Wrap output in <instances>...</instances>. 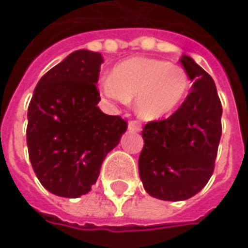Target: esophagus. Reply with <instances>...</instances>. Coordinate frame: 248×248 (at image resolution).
Wrapping results in <instances>:
<instances>
[{"label":"esophagus","mask_w":248,"mask_h":248,"mask_svg":"<svg viewBox=\"0 0 248 248\" xmlns=\"http://www.w3.org/2000/svg\"><path fill=\"white\" fill-rule=\"evenodd\" d=\"M128 130L132 131V132H140V131L142 130V125H141V123H140V121H137V120H131L130 123H128Z\"/></svg>","instance_id":"34e87169"}]
</instances>
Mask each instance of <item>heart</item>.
Returning <instances> with one entry per match:
<instances>
[{
  "instance_id": "1",
  "label": "heart",
  "mask_w": 248,
  "mask_h": 248,
  "mask_svg": "<svg viewBox=\"0 0 248 248\" xmlns=\"http://www.w3.org/2000/svg\"><path fill=\"white\" fill-rule=\"evenodd\" d=\"M106 97L128 103L143 120H157L176 110L190 89L187 71L177 64L151 57H131L111 71L100 83Z\"/></svg>"
}]
</instances>
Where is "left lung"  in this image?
<instances>
[{
  "instance_id": "left-lung-1",
  "label": "left lung",
  "mask_w": 248,
  "mask_h": 248,
  "mask_svg": "<svg viewBox=\"0 0 248 248\" xmlns=\"http://www.w3.org/2000/svg\"><path fill=\"white\" fill-rule=\"evenodd\" d=\"M181 64L194 81L183 105L166 120L142 130L138 167L146 192L163 201H184L209 181L222 135V105L215 82L191 57Z\"/></svg>"
}]
</instances>
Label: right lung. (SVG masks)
I'll return each instance as SVG.
<instances>
[{"label": "right lung", "instance_id": "obj_1", "mask_svg": "<svg viewBox=\"0 0 248 248\" xmlns=\"http://www.w3.org/2000/svg\"><path fill=\"white\" fill-rule=\"evenodd\" d=\"M102 62L94 51L71 53L42 77L29 103L31 167L44 188L58 197L78 198L91 191L106 155L127 130L125 120L97 107Z\"/></svg>", "mask_w": 248, "mask_h": 248}]
</instances>
